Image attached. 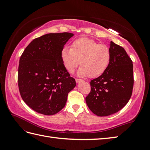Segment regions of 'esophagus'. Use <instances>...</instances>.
Masks as SVG:
<instances>
[{
	"mask_svg": "<svg viewBox=\"0 0 150 150\" xmlns=\"http://www.w3.org/2000/svg\"><path fill=\"white\" fill-rule=\"evenodd\" d=\"M75 81H76V82H77V83H78V82H80L81 81H82V80H81V79H76Z\"/></svg>",
	"mask_w": 150,
	"mask_h": 150,
	"instance_id": "34e87169",
	"label": "esophagus"
}]
</instances>
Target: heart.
<instances>
[{"label":"heart","instance_id":"1","mask_svg":"<svg viewBox=\"0 0 150 150\" xmlns=\"http://www.w3.org/2000/svg\"><path fill=\"white\" fill-rule=\"evenodd\" d=\"M111 57L110 50L107 46L84 37L73 40L71 48L64 46L61 51L62 60L69 73L74 71L80 64L78 75L90 78L103 75L110 65Z\"/></svg>","mask_w":150,"mask_h":150}]
</instances>
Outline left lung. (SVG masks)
Instances as JSON below:
<instances>
[{
  "instance_id": "left-lung-1",
  "label": "left lung",
  "mask_w": 150,
  "mask_h": 150,
  "mask_svg": "<svg viewBox=\"0 0 150 150\" xmlns=\"http://www.w3.org/2000/svg\"><path fill=\"white\" fill-rule=\"evenodd\" d=\"M111 61L103 75L90 82L91 91L86 102L94 114L104 117L117 113L132 97L133 62L122 47L110 42Z\"/></svg>"
}]
</instances>
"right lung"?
I'll use <instances>...</instances> for the list:
<instances>
[{"mask_svg":"<svg viewBox=\"0 0 150 150\" xmlns=\"http://www.w3.org/2000/svg\"><path fill=\"white\" fill-rule=\"evenodd\" d=\"M71 33H48L29 44L19 60L18 85L22 100L31 109L46 115L65 106L68 93L75 87L67 71L61 51Z\"/></svg>","mask_w":150,"mask_h":150,"instance_id":"obj_1","label":"right lung"}]
</instances>
